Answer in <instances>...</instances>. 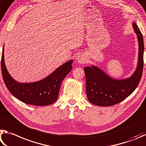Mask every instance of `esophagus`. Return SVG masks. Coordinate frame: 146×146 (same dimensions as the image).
Listing matches in <instances>:
<instances>
[{
	"instance_id": "esophagus-1",
	"label": "esophagus",
	"mask_w": 146,
	"mask_h": 146,
	"mask_svg": "<svg viewBox=\"0 0 146 146\" xmlns=\"http://www.w3.org/2000/svg\"><path fill=\"white\" fill-rule=\"evenodd\" d=\"M77 61L79 64H85L86 63V58L83 54L79 55L77 57Z\"/></svg>"
}]
</instances>
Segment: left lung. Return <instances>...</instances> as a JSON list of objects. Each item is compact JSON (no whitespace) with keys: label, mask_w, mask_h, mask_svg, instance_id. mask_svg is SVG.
I'll return each mask as SVG.
<instances>
[{"label":"left lung","mask_w":146,"mask_h":146,"mask_svg":"<svg viewBox=\"0 0 146 146\" xmlns=\"http://www.w3.org/2000/svg\"><path fill=\"white\" fill-rule=\"evenodd\" d=\"M132 26L139 43L137 68L129 78L115 79L95 65L84 68L86 77V91L88 100L100 106H110L119 103L133 92L142 77L144 65V39L135 22Z\"/></svg>","instance_id":"8db88e82"}]
</instances>
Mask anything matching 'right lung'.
Segmentation results:
<instances>
[{
  "instance_id": "right-lung-1",
  "label": "right lung",
  "mask_w": 146,
  "mask_h": 146,
  "mask_svg": "<svg viewBox=\"0 0 146 146\" xmlns=\"http://www.w3.org/2000/svg\"><path fill=\"white\" fill-rule=\"evenodd\" d=\"M4 45L1 58V70L5 85L15 98L24 103L38 106L49 105L57 100L61 84L71 71L73 60L59 66L56 70L38 81L19 83L9 74L5 65Z\"/></svg>"
}]
</instances>
